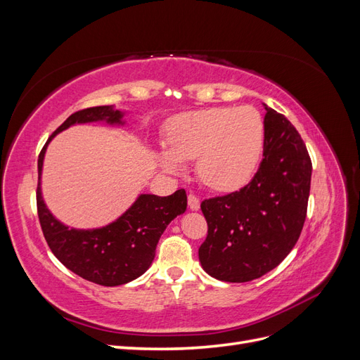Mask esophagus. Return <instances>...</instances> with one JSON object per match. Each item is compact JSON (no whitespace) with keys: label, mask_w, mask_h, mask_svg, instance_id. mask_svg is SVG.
<instances>
[{"label":"esophagus","mask_w":360,"mask_h":360,"mask_svg":"<svg viewBox=\"0 0 360 360\" xmlns=\"http://www.w3.org/2000/svg\"><path fill=\"white\" fill-rule=\"evenodd\" d=\"M188 204H189V209L191 210H200V200H198V197L197 195H193V193H189L188 195Z\"/></svg>","instance_id":"34e87169"}]
</instances>
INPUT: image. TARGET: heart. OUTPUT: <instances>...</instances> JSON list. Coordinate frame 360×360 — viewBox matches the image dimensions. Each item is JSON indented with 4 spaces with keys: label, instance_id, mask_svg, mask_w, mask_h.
<instances>
[{
    "label": "heart",
    "instance_id": "1",
    "mask_svg": "<svg viewBox=\"0 0 360 360\" xmlns=\"http://www.w3.org/2000/svg\"><path fill=\"white\" fill-rule=\"evenodd\" d=\"M266 144V126L252 106L210 108L176 117L168 127V148L158 162L181 172L198 159L200 179L217 191H236L252 179Z\"/></svg>",
    "mask_w": 360,
    "mask_h": 360
}]
</instances>
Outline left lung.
Here are the masks:
<instances>
[{
  "label": "left lung",
  "mask_w": 360,
  "mask_h": 360,
  "mask_svg": "<svg viewBox=\"0 0 360 360\" xmlns=\"http://www.w3.org/2000/svg\"><path fill=\"white\" fill-rule=\"evenodd\" d=\"M266 144L254 179L240 191L201 202L207 237L202 269L225 282H248L282 263L299 240L308 210L312 163L288 120L264 105Z\"/></svg>",
  "instance_id": "1"
}]
</instances>
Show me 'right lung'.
Masks as SVG:
<instances>
[{
	"mask_svg": "<svg viewBox=\"0 0 360 360\" xmlns=\"http://www.w3.org/2000/svg\"><path fill=\"white\" fill-rule=\"evenodd\" d=\"M123 115L112 106H93L72 114L49 136L37 160V213L48 246L73 274L105 287L127 284L151 266L160 236L174 217L186 210V192L179 189L168 197L143 193L112 224L96 230H76L61 224L48 210L41 197L40 176L46 147L57 134L79 123L123 124Z\"/></svg>",
	"mask_w": 360,
	"mask_h": 360,
	"instance_id": "1",
	"label": "right lung"
}]
</instances>
